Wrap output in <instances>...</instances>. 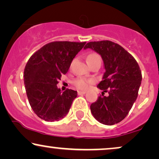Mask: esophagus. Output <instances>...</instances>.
Wrapping results in <instances>:
<instances>
[{
  "mask_svg": "<svg viewBox=\"0 0 159 159\" xmlns=\"http://www.w3.org/2000/svg\"><path fill=\"white\" fill-rule=\"evenodd\" d=\"M86 93V91H78V95H84Z\"/></svg>",
  "mask_w": 159,
  "mask_h": 159,
  "instance_id": "1",
  "label": "esophagus"
}]
</instances>
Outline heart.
Masks as SVG:
<instances>
[{
	"instance_id": "b5f03b06",
	"label": "heart",
	"mask_w": 159,
	"mask_h": 159,
	"mask_svg": "<svg viewBox=\"0 0 159 159\" xmlns=\"http://www.w3.org/2000/svg\"><path fill=\"white\" fill-rule=\"evenodd\" d=\"M95 59H101L100 56L98 55L95 54V53H92V54L88 55L87 57L88 62L90 61L95 60ZM88 84H89V81H86L84 79H82V78H78L74 81L75 86L79 88V89H86L88 87Z\"/></svg>"
}]
</instances>
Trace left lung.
Instances as JSON below:
<instances>
[{
	"label": "left lung",
	"instance_id": "obj_1",
	"mask_svg": "<svg viewBox=\"0 0 159 159\" xmlns=\"http://www.w3.org/2000/svg\"><path fill=\"white\" fill-rule=\"evenodd\" d=\"M101 56L105 72L97 87L108 92L99 96L90 106L97 121L105 125L121 121L131 110L138 97L142 76L137 61L123 47L110 41L89 42L84 47Z\"/></svg>",
	"mask_w": 159,
	"mask_h": 159
}]
</instances>
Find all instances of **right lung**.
Segmentation results:
<instances>
[{"instance_id":"obj_1","label":"right lung","mask_w":159,"mask_h":159,"mask_svg":"<svg viewBox=\"0 0 159 159\" xmlns=\"http://www.w3.org/2000/svg\"><path fill=\"white\" fill-rule=\"evenodd\" d=\"M85 43L51 42L38 49L26 63L24 72L26 95L32 110L41 119L56 121L67 115L77 91L66 89L62 93L57 84Z\"/></svg>"}]
</instances>
